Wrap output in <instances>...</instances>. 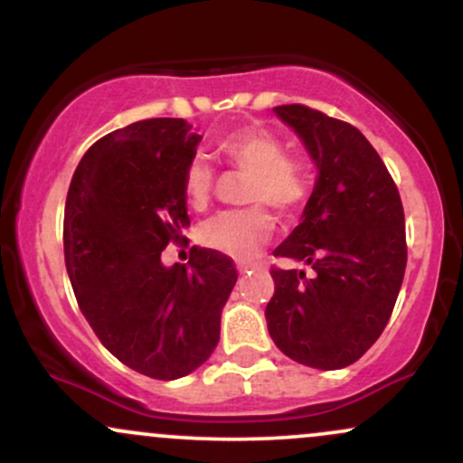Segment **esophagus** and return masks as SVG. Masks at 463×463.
I'll list each match as a JSON object with an SVG mask.
<instances>
[{"label":"esophagus","mask_w":463,"mask_h":463,"mask_svg":"<svg viewBox=\"0 0 463 463\" xmlns=\"http://www.w3.org/2000/svg\"><path fill=\"white\" fill-rule=\"evenodd\" d=\"M237 269H239V274H250V272H252V269H257V263L239 261V263H237Z\"/></svg>","instance_id":"1"}]
</instances>
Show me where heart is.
I'll list each match as a JSON object with an SVG mask.
<instances>
[{"mask_svg":"<svg viewBox=\"0 0 463 463\" xmlns=\"http://www.w3.org/2000/svg\"><path fill=\"white\" fill-rule=\"evenodd\" d=\"M217 154L235 174L248 176L241 198L257 204L224 211L200 226L202 246L231 259H250L272 237L274 222L268 211L294 213L311 189V169L302 158L285 154V141L265 126H241L215 143ZM217 176L204 158L194 156L184 165L183 191L187 204L204 211L215 194Z\"/></svg>","mask_w":463,"mask_h":463,"instance_id":"1","label":"heart"}]
</instances>
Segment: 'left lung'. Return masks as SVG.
<instances>
[{
  "mask_svg": "<svg viewBox=\"0 0 463 463\" xmlns=\"http://www.w3.org/2000/svg\"><path fill=\"white\" fill-rule=\"evenodd\" d=\"M298 132L320 176L302 222L274 257L313 274L272 265L268 331L287 357L339 370L364 357L394 311L407 265L405 211L379 152L348 121L305 104L276 106Z\"/></svg>",
  "mask_w": 463,
  "mask_h": 463,
  "instance_id": "8db88e82",
  "label": "left lung"
}]
</instances>
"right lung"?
Segmentation results:
<instances>
[{
	"instance_id": "obj_1",
	"label": "right lung",
	"mask_w": 463,
	"mask_h": 463,
	"mask_svg": "<svg viewBox=\"0 0 463 463\" xmlns=\"http://www.w3.org/2000/svg\"><path fill=\"white\" fill-rule=\"evenodd\" d=\"M200 139L184 119L135 121L84 152L67 194L62 243L80 311L121 364L158 381L211 357L237 280L232 259L209 248H191V268L161 263L189 226L183 172Z\"/></svg>"
}]
</instances>
